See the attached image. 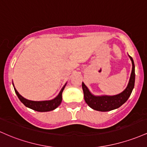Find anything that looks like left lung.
<instances>
[{
  "label": "left lung",
  "instance_id": "left-lung-1",
  "mask_svg": "<svg viewBox=\"0 0 147 147\" xmlns=\"http://www.w3.org/2000/svg\"><path fill=\"white\" fill-rule=\"evenodd\" d=\"M132 62V71L128 85L124 90L118 94L109 95H94L83 82L82 83V88L83 90L84 98L87 104L93 110L100 112H107L115 110L119 108L131 96L132 91L134 88L136 74H135V64L133 58L128 55Z\"/></svg>",
  "mask_w": 147,
  "mask_h": 147
}]
</instances>
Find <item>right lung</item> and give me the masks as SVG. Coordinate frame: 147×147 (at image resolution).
Wrapping results in <instances>:
<instances>
[{"label":"right lung","instance_id":"right-lung-1","mask_svg":"<svg viewBox=\"0 0 147 147\" xmlns=\"http://www.w3.org/2000/svg\"><path fill=\"white\" fill-rule=\"evenodd\" d=\"M66 85H67V82H66L63 87L61 89L58 95H57L55 98H54L53 99L49 100H41V101H35V100H30L28 99H26V98L23 97L22 96L17 92V90H16V88L14 86V84H13V86H14V91H15L18 98H19V100H21V103H24L25 106L28 107V108L37 112H49L55 110V108H57V107L60 105L62 100V92H63Z\"/></svg>","mask_w":147,"mask_h":147}]
</instances>
